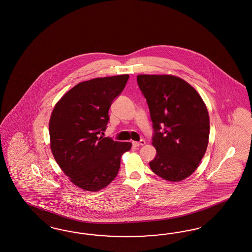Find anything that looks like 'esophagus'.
<instances>
[{"label":"esophagus","instance_id":"34e87169","mask_svg":"<svg viewBox=\"0 0 252 252\" xmlns=\"http://www.w3.org/2000/svg\"><path fill=\"white\" fill-rule=\"evenodd\" d=\"M132 144H133L134 147H139V146L144 145V144H145V141H144V140H141V141H133Z\"/></svg>","mask_w":252,"mask_h":252}]
</instances>
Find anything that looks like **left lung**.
I'll use <instances>...</instances> for the list:
<instances>
[{"instance_id": "obj_1", "label": "left lung", "mask_w": 252, "mask_h": 252, "mask_svg": "<svg viewBox=\"0 0 252 252\" xmlns=\"http://www.w3.org/2000/svg\"><path fill=\"white\" fill-rule=\"evenodd\" d=\"M137 81L155 129L152 144L157 155L150 168L164 180H185L197 170L207 149L210 121L206 105L179 77L138 75Z\"/></svg>"}]
</instances>
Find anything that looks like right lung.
<instances>
[{
	"instance_id": "obj_1",
	"label": "right lung",
	"mask_w": 252,
	"mask_h": 252,
	"mask_svg": "<svg viewBox=\"0 0 252 252\" xmlns=\"http://www.w3.org/2000/svg\"><path fill=\"white\" fill-rule=\"evenodd\" d=\"M129 75L82 81L65 93L51 112L50 146L61 170L86 191L106 188L117 175L122 155L130 142L98 137L106 129L109 109Z\"/></svg>"
}]
</instances>
